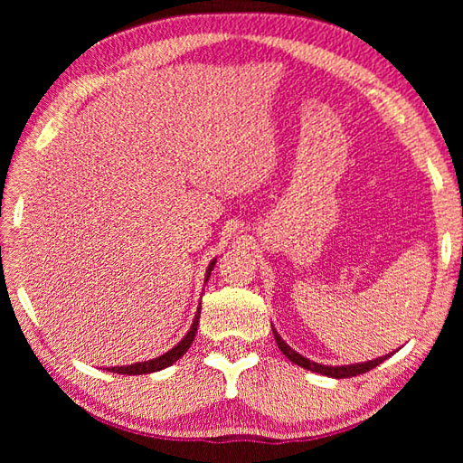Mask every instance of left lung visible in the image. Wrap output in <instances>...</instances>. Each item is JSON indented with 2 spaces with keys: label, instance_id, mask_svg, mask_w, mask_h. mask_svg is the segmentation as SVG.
Wrapping results in <instances>:
<instances>
[{
  "label": "left lung",
  "instance_id": "left-lung-1",
  "mask_svg": "<svg viewBox=\"0 0 463 463\" xmlns=\"http://www.w3.org/2000/svg\"><path fill=\"white\" fill-rule=\"evenodd\" d=\"M272 334H274V340H277V344H279L280 352H282L284 356H287L290 362L298 364V366L307 368V370L322 373V376H330V378H352V376H358V373H366L368 370L376 368L378 364H382L383 360L390 358L388 354H386V356L376 358V360H370V362H364V364H350V366H324V364L312 362V360H308V358L300 356L298 352H294V350L288 346V344L279 336V332L274 330V328H272Z\"/></svg>",
  "mask_w": 463,
  "mask_h": 463
}]
</instances>
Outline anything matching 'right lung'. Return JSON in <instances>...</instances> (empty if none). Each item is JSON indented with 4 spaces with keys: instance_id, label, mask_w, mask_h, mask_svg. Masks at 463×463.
<instances>
[{
    "instance_id": "obj_1",
    "label": "right lung",
    "mask_w": 463,
    "mask_h": 463,
    "mask_svg": "<svg viewBox=\"0 0 463 463\" xmlns=\"http://www.w3.org/2000/svg\"><path fill=\"white\" fill-rule=\"evenodd\" d=\"M214 264H216V259H213L211 260V264H209V269H206V277H204V282L209 280V277H211V270L214 269ZM199 318H201V308L196 310V317H194V320H193V326H191V330L186 332V336L176 344L175 348H171L169 352H165L163 356H159V358H153V360H146V362H137V364H131V366H113V368H109V372H115V373H127V376H141V373H151V372H159V370H163V368H166V366H171V364H175L176 360H179L183 354L191 348V344H193V340H194V334H196V326H199Z\"/></svg>"
}]
</instances>
